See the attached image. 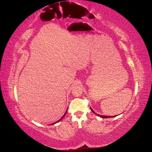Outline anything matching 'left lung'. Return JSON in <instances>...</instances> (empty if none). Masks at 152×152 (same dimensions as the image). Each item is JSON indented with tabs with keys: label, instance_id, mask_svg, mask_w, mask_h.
I'll return each mask as SVG.
<instances>
[{
	"label": "left lung",
	"instance_id": "1",
	"mask_svg": "<svg viewBox=\"0 0 152 152\" xmlns=\"http://www.w3.org/2000/svg\"><path fill=\"white\" fill-rule=\"evenodd\" d=\"M91 110L93 112H94V114H96L95 113V112H94V110H93L92 109V108H91ZM97 115H98V116H99L100 117V118H114V117H115V116H106V115H98V114H96Z\"/></svg>",
	"mask_w": 152,
	"mask_h": 152
}]
</instances>
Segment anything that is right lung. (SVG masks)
<instances>
[{"instance_id":"1","label":"right lung","mask_w":152,"mask_h":152,"mask_svg":"<svg viewBox=\"0 0 152 152\" xmlns=\"http://www.w3.org/2000/svg\"><path fill=\"white\" fill-rule=\"evenodd\" d=\"M67 110H66V112H65V114H64V115H63V116H62V117H61V118H60V119H59V120H58V121H57V122H58V121H61V119H63V118H64V116H65V114H66V112H67ZM57 122H56V123H53V124H55V123H57Z\"/></svg>"}]
</instances>
